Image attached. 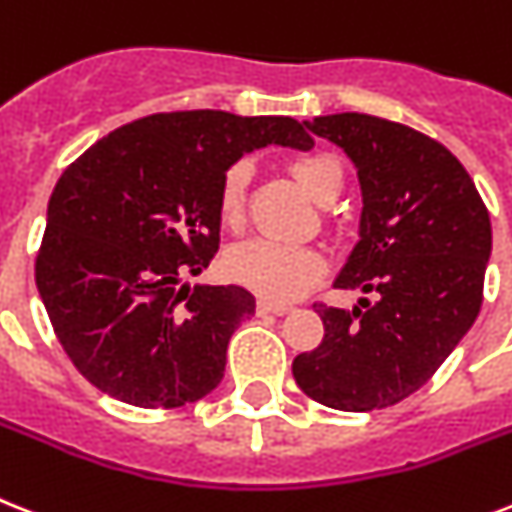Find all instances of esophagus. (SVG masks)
I'll use <instances>...</instances> for the list:
<instances>
[{"instance_id":"esophagus-1","label":"esophagus","mask_w":512,"mask_h":512,"mask_svg":"<svg viewBox=\"0 0 512 512\" xmlns=\"http://www.w3.org/2000/svg\"><path fill=\"white\" fill-rule=\"evenodd\" d=\"M289 313V305H278V302H268V299H260L257 302V315H284Z\"/></svg>"}]
</instances>
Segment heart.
Returning a JSON list of instances; mask_svg holds the SVG:
<instances>
[{
    "mask_svg": "<svg viewBox=\"0 0 512 512\" xmlns=\"http://www.w3.org/2000/svg\"><path fill=\"white\" fill-rule=\"evenodd\" d=\"M289 173L318 202H331L344 184V170L328 152H307L289 160ZM247 162H234L218 186V218L226 228H239L247 205ZM326 260L318 249L294 247L273 239H255L226 255V276L268 302H289L318 281Z\"/></svg>",
    "mask_w": 512,
    "mask_h": 512,
    "instance_id": "b5f03b06",
    "label": "heart"
}]
</instances>
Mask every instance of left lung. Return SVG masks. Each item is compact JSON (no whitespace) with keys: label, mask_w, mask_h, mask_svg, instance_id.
Returning <instances> with one entry per match:
<instances>
[{"label":"left lung","mask_w":512,"mask_h":512,"mask_svg":"<svg viewBox=\"0 0 512 512\" xmlns=\"http://www.w3.org/2000/svg\"><path fill=\"white\" fill-rule=\"evenodd\" d=\"M305 126L347 152L363 189L360 242L334 286L376 302H315L323 342L294 357V381L334 410H381L418 392L476 321L489 210L458 157L415 128L363 112Z\"/></svg>","instance_id":"8db88e82"}]
</instances>
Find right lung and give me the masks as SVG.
I'll return each instance as SVG.
<instances>
[{"instance_id": "obj_1", "label": "right lung", "mask_w": 512, "mask_h": 512, "mask_svg": "<svg viewBox=\"0 0 512 512\" xmlns=\"http://www.w3.org/2000/svg\"><path fill=\"white\" fill-rule=\"evenodd\" d=\"M310 149L294 118L157 112L70 162L47 207L36 286L54 334L99 392L136 407L202 400L255 315L242 286L181 284L218 252L220 178L244 152Z\"/></svg>"}]
</instances>
